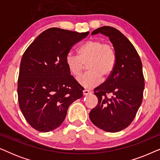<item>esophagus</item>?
Returning a JSON list of instances; mask_svg holds the SVG:
<instances>
[{"instance_id": "34e87169", "label": "esophagus", "mask_w": 160, "mask_h": 160, "mask_svg": "<svg viewBox=\"0 0 160 160\" xmlns=\"http://www.w3.org/2000/svg\"><path fill=\"white\" fill-rule=\"evenodd\" d=\"M91 93H92V91L89 90V89H84V90H83V94H84V95H89V94Z\"/></svg>"}]
</instances>
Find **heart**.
Masks as SVG:
<instances>
[{"mask_svg": "<svg viewBox=\"0 0 160 160\" xmlns=\"http://www.w3.org/2000/svg\"><path fill=\"white\" fill-rule=\"evenodd\" d=\"M78 54L69 52L65 58V63L74 76L79 75L87 64L88 71L77 78V82L86 88L97 86L101 78H108L115 68L117 54L114 48L102 40L87 41L78 49Z\"/></svg>", "mask_w": 160, "mask_h": 160, "instance_id": "heart-1", "label": "heart"}]
</instances>
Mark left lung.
<instances>
[{"instance_id": "8db88e82", "label": "left lung", "mask_w": 160, "mask_h": 160, "mask_svg": "<svg viewBox=\"0 0 160 160\" xmlns=\"http://www.w3.org/2000/svg\"><path fill=\"white\" fill-rule=\"evenodd\" d=\"M108 36L117 54L111 75L94 89L98 105L89 112L91 121L98 128L117 132L130 125L141 106L144 77L141 58L130 41L119 30L103 26L94 30Z\"/></svg>"}]
</instances>
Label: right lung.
<instances>
[{
  "mask_svg": "<svg viewBox=\"0 0 160 160\" xmlns=\"http://www.w3.org/2000/svg\"><path fill=\"white\" fill-rule=\"evenodd\" d=\"M89 33L49 28L24 52L17 85L19 105L36 130L47 132L60 127L68 107L83 96V87L71 75L65 58Z\"/></svg>",
  "mask_w": 160,
  "mask_h": 160,
  "instance_id": "1",
  "label": "right lung"
}]
</instances>
